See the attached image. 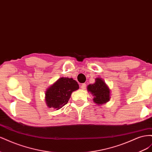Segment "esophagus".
Instances as JSON below:
<instances>
[{"mask_svg": "<svg viewBox=\"0 0 152 152\" xmlns=\"http://www.w3.org/2000/svg\"><path fill=\"white\" fill-rule=\"evenodd\" d=\"M80 88H81L82 89H83V90L86 89V84H82L81 85V86H80Z\"/></svg>", "mask_w": 152, "mask_h": 152, "instance_id": "obj_1", "label": "esophagus"}]
</instances>
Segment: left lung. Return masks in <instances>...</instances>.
<instances>
[{
  "instance_id": "1",
  "label": "left lung",
  "mask_w": 152,
  "mask_h": 152,
  "mask_svg": "<svg viewBox=\"0 0 152 152\" xmlns=\"http://www.w3.org/2000/svg\"><path fill=\"white\" fill-rule=\"evenodd\" d=\"M87 89V91L94 96L93 102L96 104L102 105L109 102L110 89L102 78H96L94 83L88 85Z\"/></svg>"
}]
</instances>
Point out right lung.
<instances>
[{"mask_svg": "<svg viewBox=\"0 0 152 152\" xmlns=\"http://www.w3.org/2000/svg\"><path fill=\"white\" fill-rule=\"evenodd\" d=\"M79 89V84L72 78H59L45 91V103L49 108L60 109L67 104L73 92Z\"/></svg>", "mask_w": 152, "mask_h": 152, "instance_id": "add662e5", "label": "right lung"}]
</instances>
